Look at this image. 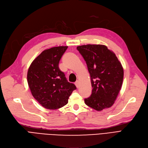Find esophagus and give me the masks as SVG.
<instances>
[{
    "mask_svg": "<svg viewBox=\"0 0 148 148\" xmlns=\"http://www.w3.org/2000/svg\"><path fill=\"white\" fill-rule=\"evenodd\" d=\"M79 80H77V81H76V82H75V85H76V87H77V88H78L79 87Z\"/></svg>",
    "mask_w": 148,
    "mask_h": 148,
    "instance_id": "1",
    "label": "esophagus"
}]
</instances>
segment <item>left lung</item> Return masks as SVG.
I'll return each mask as SVG.
<instances>
[{"label": "left lung", "mask_w": 148, "mask_h": 148, "mask_svg": "<svg viewBox=\"0 0 148 148\" xmlns=\"http://www.w3.org/2000/svg\"><path fill=\"white\" fill-rule=\"evenodd\" d=\"M90 76L92 90L84 102L97 111L110 108L121 89L124 70L116 54L105 45H86L77 47Z\"/></svg>", "instance_id": "obj_1"}]
</instances>
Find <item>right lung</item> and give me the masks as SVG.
<instances>
[{
  "mask_svg": "<svg viewBox=\"0 0 148 148\" xmlns=\"http://www.w3.org/2000/svg\"><path fill=\"white\" fill-rule=\"evenodd\" d=\"M68 47H57L44 50L30 64L27 83L34 97L44 108L56 110L67 105L76 89L68 82L59 68V62Z\"/></svg>",
  "mask_w": 148,
  "mask_h": 148,
  "instance_id": "add662e5",
  "label": "right lung"
}]
</instances>
